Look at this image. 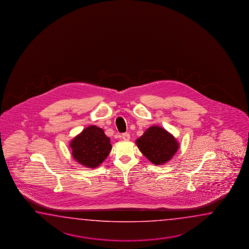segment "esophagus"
Returning <instances> with one entry per match:
<instances>
[{"instance_id": "obj_1", "label": "esophagus", "mask_w": 249, "mask_h": 249, "mask_svg": "<svg viewBox=\"0 0 249 249\" xmlns=\"http://www.w3.org/2000/svg\"><path fill=\"white\" fill-rule=\"evenodd\" d=\"M122 138L124 141H129L130 140V133H128V132L123 133Z\"/></svg>"}]
</instances>
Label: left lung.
<instances>
[{"instance_id":"8db88e82","label":"left lung","mask_w":249,"mask_h":249,"mask_svg":"<svg viewBox=\"0 0 249 249\" xmlns=\"http://www.w3.org/2000/svg\"><path fill=\"white\" fill-rule=\"evenodd\" d=\"M136 143L143 155L155 164L169 161L179 147L175 137L159 126L148 128Z\"/></svg>"}]
</instances>
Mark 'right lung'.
<instances>
[{"label": "right lung", "instance_id": "1", "mask_svg": "<svg viewBox=\"0 0 249 249\" xmlns=\"http://www.w3.org/2000/svg\"><path fill=\"white\" fill-rule=\"evenodd\" d=\"M72 154L80 164L94 168L101 164L111 150L110 139L103 130L91 125L87 127L70 143Z\"/></svg>", "mask_w": 249, "mask_h": 249}]
</instances>
